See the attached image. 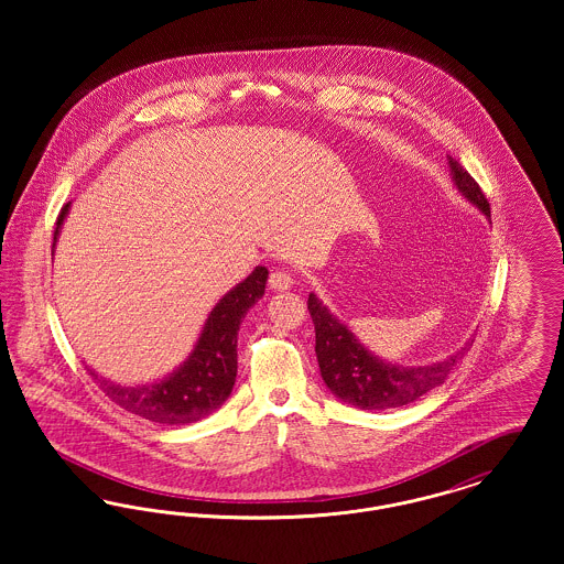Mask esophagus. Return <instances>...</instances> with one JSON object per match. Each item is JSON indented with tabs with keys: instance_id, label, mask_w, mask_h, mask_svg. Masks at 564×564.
Returning <instances> with one entry per match:
<instances>
[{
	"instance_id": "34e87169",
	"label": "esophagus",
	"mask_w": 564,
	"mask_h": 564,
	"mask_svg": "<svg viewBox=\"0 0 564 564\" xmlns=\"http://www.w3.org/2000/svg\"><path fill=\"white\" fill-rule=\"evenodd\" d=\"M269 285L270 290H274V292H285V290H290L294 285V279H292V274L288 270H272L269 276Z\"/></svg>"
}]
</instances>
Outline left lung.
Returning a JSON list of instances; mask_svg holds the SVG:
<instances>
[{"mask_svg": "<svg viewBox=\"0 0 564 564\" xmlns=\"http://www.w3.org/2000/svg\"><path fill=\"white\" fill-rule=\"evenodd\" d=\"M448 161L458 192L490 217L488 198L478 182L453 156H448ZM308 313L315 323V352L325 384L343 402L361 410H387L416 402L448 378L456 361L467 350L463 347L444 361L431 366H393L364 349L352 332L338 322L315 294L308 295Z\"/></svg>", "mask_w": 564, "mask_h": 564, "instance_id": "1", "label": "left lung"}]
</instances>
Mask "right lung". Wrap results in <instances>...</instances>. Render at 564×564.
<instances>
[{
  "label": "right lung",
  "mask_w": 564,
  "mask_h": 564,
  "mask_svg": "<svg viewBox=\"0 0 564 564\" xmlns=\"http://www.w3.org/2000/svg\"><path fill=\"white\" fill-rule=\"evenodd\" d=\"M69 203L61 207L53 239L58 237ZM269 270L258 267L224 295L196 343L188 361L169 378L143 387H120L93 376L109 400L127 412L161 425H188L215 412L230 395L237 378V334L245 313L264 295Z\"/></svg>",
  "instance_id": "add662e5"
}]
</instances>
